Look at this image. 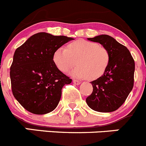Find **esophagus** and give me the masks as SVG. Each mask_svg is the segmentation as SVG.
<instances>
[{"label": "esophagus", "instance_id": "obj_1", "mask_svg": "<svg viewBox=\"0 0 146 146\" xmlns=\"http://www.w3.org/2000/svg\"><path fill=\"white\" fill-rule=\"evenodd\" d=\"M73 82H74V84H76V85H79V84L81 83V82L78 81V80H73Z\"/></svg>", "mask_w": 146, "mask_h": 146}]
</instances>
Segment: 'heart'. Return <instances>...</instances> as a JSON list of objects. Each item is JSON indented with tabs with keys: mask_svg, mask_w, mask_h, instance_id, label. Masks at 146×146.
<instances>
[{
	"mask_svg": "<svg viewBox=\"0 0 146 146\" xmlns=\"http://www.w3.org/2000/svg\"><path fill=\"white\" fill-rule=\"evenodd\" d=\"M110 59L108 48L96 42L82 39L69 43L66 48H57L53 54V62L59 70L67 72L77 61L78 66L71 71L70 75L90 80H96L105 73Z\"/></svg>",
	"mask_w": 146,
	"mask_h": 146,
	"instance_id": "heart-1",
	"label": "heart"
}]
</instances>
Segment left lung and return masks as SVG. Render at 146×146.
<instances>
[{
    "instance_id": "left-lung-1",
    "label": "left lung",
    "mask_w": 146,
    "mask_h": 146,
    "mask_svg": "<svg viewBox=\"0 0 146 146\" xmlns=\"http://www.w3.org/2000/svg\"><path fill=\"white\" fill-rule=\"evenodd\" d=\"M98 42L109 51V64L103 75L91 82L92 93L86 99L93 110L110 112L118 109L133 90L135 62L127 47L108 35L87 38Z\"/></svg>"
}]
</instances>
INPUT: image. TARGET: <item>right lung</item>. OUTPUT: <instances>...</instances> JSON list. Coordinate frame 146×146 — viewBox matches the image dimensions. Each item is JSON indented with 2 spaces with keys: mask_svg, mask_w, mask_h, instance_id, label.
<instances>
[{
  "mask_svg": "<svg viewBox=\"0 0 146 146\" xmlns=\"http://www.w3.org/2000/svg\"><path fill=\"white\" fill-rule=\"evenodd\" d=\"M74 38L40 32L16 48L11 66L12 92L29 112L44 115L57 107L62 89L72 80L53 62L54 52Z\"/></svg>",
  "mask_w": 146,
  "mask_h": 146,
  "instance_id": "add662e5",
  "label": "right lung"
}]
</instances>
